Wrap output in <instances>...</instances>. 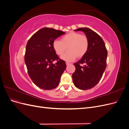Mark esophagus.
I'll return each mask as SVG.
<instances>
[{"label": "esophagus", "instance_id": "obj_1", "mask_svg": "<svg viewBox=\"0 0 129 129\" xmlns=\"http://www.w3.org/2000/svg\"><path fill=\"white\" fill-rule=\"evenodd\" d=\"M71 63H68V62H67V63H66V65L67 66H69V65H71Z\"/></svg>", "mask_w": 129, "mask_h": 129}]
</instances>
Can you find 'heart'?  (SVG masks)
<instances>
[{
    "label": "heart",
    "instance_id": "heart-1",
    "mask_svg": "<svg viewBox=\"0 0 129 129\" xmlns=\"http://www.w3.org/2000/svg\"><path fill=\"white\" fill-rule=\"evenodd\" d=\"M54 49L57 55L63 54L68 47V51L61 56L62 60L71 62L83 57L88 51L89 40L86 36L79 33L71 32L61 38V41L55 40L53 43Z\"/></svg>",
    "mask_w": 129,
    "mask_h": 129
}]
</instances>
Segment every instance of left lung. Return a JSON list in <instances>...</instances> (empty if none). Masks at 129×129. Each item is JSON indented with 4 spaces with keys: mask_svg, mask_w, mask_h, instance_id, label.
I'll use <instances>...</instances> for the list:
<instances>
[{
    "mask_svg": "<svg viewBox=\"0 0 129 129\" xmlns=\"http://www.w3.org/2000/svg\"><path fill=\"white\" fill-rule=\"evenodd\" d=\"M74 30L85 33L89 40V48L81 59L74 64L75 71L72 75L73 81L77 88L90 89L99 82L106 68L107 50L102 38L94 31L84 27Z\"/></svg>",
    "mask_w": 129,
    "mask_h": 129,
    "instance_id": "8db88e82",
    "label": "left lung"
}]
</instances>
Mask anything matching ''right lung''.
I'll use <instances>...</instances> for the list:
<instances>
[{"instance_id":"right-lung-1","label":"right lung","mask_w":129,"mask_h":129,"mask_svg":"<svg viewBox=\"0 0 129 129\" xmlns=\"http://www.w3.org/2000/svg\"><path fill=\"white\" fill-rule=\"evenodd\" d=\"M64 34L45 27L34 33L27 43L25 62L27 72L33 83L41 89L56 88L66 68L65 61L60 59L53 47L54 41ZM55 60L57 63L53 64Z\"/></svg>"}]
</instances>
